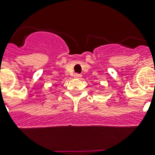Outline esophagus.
<instances>
[{
  "instance_id": "1",
  "label": "esophagus",
  "mask_w": 155,
  "mask_h": 155,
  "mask_svg": "<svg viewBox=\"0 0 155 155\" xmlns=\"http://www.w3.org/2000/svg\"><path fill=\"white\" fill-rule=\"evenodd\" d=\"M81 76L82 75L79 73L74 74V78H76V79H80V78H81Z\"/></svg>"
}]
</instances>
